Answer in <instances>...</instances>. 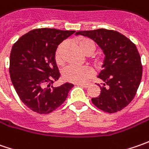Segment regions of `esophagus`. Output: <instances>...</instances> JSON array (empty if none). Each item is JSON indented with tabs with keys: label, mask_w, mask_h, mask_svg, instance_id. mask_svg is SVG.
Masks as SVG:
<instances>
[{
	"label": "esophagus",
	"mask_w": 149,
	"mask_h": 149,
	"mask_svg": "<svg viewBox=\"0 0 149 149\" xmlns=\"http://www.w3.org/2000/svg\"><path fill=\"white\" fill-rule=\"evenodd\" d=\"M78 85H79L81 87H84V88H88L89 85H90V84H79Z\"/></svg>",
	"instance_id": "obj_1"
}]
</instances>
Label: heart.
I'll return each instance as SVG.
<instances>
[{
  "label": "heart",
  "mask_w": 149,
  "mask_h": 149,
  "mask_svg": "<svg viewBox=\"0 0 149 149\" xmlns=\"http://www.w3.org/2000/svg\"><path fill=\"white\" fill-rule=\"evenodd\" d=\"M79 48L86 55H90L95 52L96 45L95 42L89 38L79 37L76 40ZM64 43L60 44L54 53V59L58 64L62 63V54L61 49ZM94 74V71L89 67H79V66L70 65L64 68L62 71V76L66 81L75 84H82L86 82L89 78Z\"/></svg>",
  "instance_id": "obj_1"
}]
</instances>
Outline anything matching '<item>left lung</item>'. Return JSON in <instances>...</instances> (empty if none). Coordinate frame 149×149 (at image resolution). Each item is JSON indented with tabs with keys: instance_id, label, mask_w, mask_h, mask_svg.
Here are the masks:
<instances>
[{
	"instance_id": "1",
	"label": "left lung",
	"mask_w": 149,
	"mask_h": 149,
	"mask_svg": "<svg viewBox=\"0 0 149 149\" xmlns=\"http://www.w3.org/2000/svg\"><path fill=\"white\" fill-rule=\"evenodd\" d=\"M76 35L92 39L105 55L98 77L100 95L92 98L100 109L108 113L122 110L134 98L142 79L143 67L136 45L119 32L106 29L77 31Z\"/></svg>"
}]
</instances>
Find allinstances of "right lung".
<instances>
[{
  "instance_id": "right-lung-1",
  "label": "right lung",
  "mask_w": 149,
  "mask_h": 149,
  "mask_svg": "<svg viewBox=\"0 0 149 149\" xmlns=\"http://www.w3.org/2000/svg\"><path fill=\"white\" fill-rule=\"evenodd\" d=\"M74 31L41 28L31 31L14 44L10 55V75L20 100L32 111L49 113L60 107L74 84L53 87L60 78L54 53Z\"/></svg>"
}]
</instances>
